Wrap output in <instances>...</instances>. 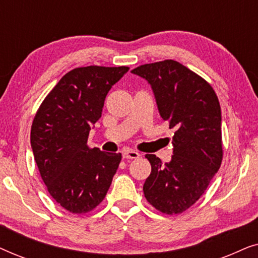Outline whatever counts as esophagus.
<instances>
[{
	"mask_svg": "<svg viewBox=\"0 0 258 258\" xmlns=\"http://www.w3.org/2000/svg\"><path fill=\"white\" fill-rule=\"evenodd\" d=\"M122 156L123 158H125V160H136V158L140 157V154L135 150L126 149V150H123Z\"/></svg>",
	"mask_w": 258,
	"mask_h": 258,
	"instance_id": "1",
	"label": "esophagus"
}]
</instances>
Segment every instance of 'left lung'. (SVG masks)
<instances>
[{"instance_id": "obj_1", "label": "left lung", "mask_w": 258, "mask_h": 258, "mask_svg": "<svg viewBox=\"0 0 258 258\" xmlns=\"http://www.w3.org/2000/svg\"><path fill=\"white\" fill-rule=\"evenodd\" d=\"M153 89L161 117L175 129L171 161L146 155L151 172L143 185L148 202L163 214H181L203 195L221 167L222 115L209 83L181 63L165 59L132 70Z\"/></svg>"}]
</instances>
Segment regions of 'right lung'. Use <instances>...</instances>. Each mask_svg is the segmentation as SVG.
<instances>
[{"label":"right lung","instance_id":"right-lung-1","mask_svg":"<svg viewBox=\"0 0 258 258\" xmlns=\"http://www.w3.org/2000/svg\"><path fill=\"white\" fill-rule=\"evenodd\" d=\"M128 67L89 66L67 73L42 102L30 133L34 158L52 199L73 214L93 210L107 195L121 154L88 147L105 97Z\"/></svg>","mask_w":258,"mask_h":258}]
</instances>
